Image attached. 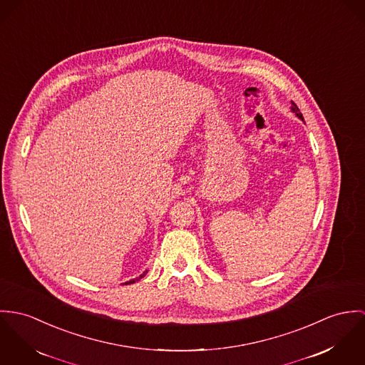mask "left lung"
<instances>
[{
  "mask_svg": "<svg viewBox=\"0 0 365 365\" xmlns=\"http://www.w3.org/2000/svg\"><path fill=\"white\" fill-rule=\"evenodd\" d=\"M291 105H292V108H291V109H292V112H295V113H297V116H298L301 120H304V118H302V115L299 113V109L297 108V105H295L294 102H291Z\"/></svg>",
  "mask_w": 365,
  "mask_h": 365,
  "instance_id": "obj_1",
  "label": "left lung"
}]
</instances>
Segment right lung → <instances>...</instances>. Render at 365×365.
<instances>
[{
  "instance_id": "1",
  "label": "right lung",
  "mask_w": 365,
  "mask_h": 365,
  "mask_svg": "<svg viewBox=\"0 0 365 365\" xmlns=\"http://www.w3.org/2000/svg\"><path fill=\"white\" fill-rule=\"evenodd\" d=\"M145 273H147V272H144V273H143V274H141V276H140V277H137V279H134V280H130V282H127V283H124V284L135 283V282H138V280H140V279H143V277H144V276H145Z\"/></svg>"
}]
</instances>
